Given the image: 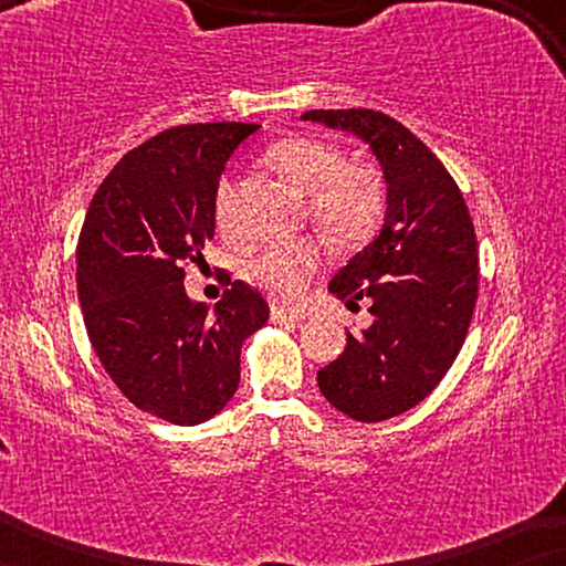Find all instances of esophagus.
Instances as JSON below:
<instances>
[{"label": "esophagus", "mask_w": 566, "mask_h": 566, "mask_svg": "<svg viewBox=\"0 0 566 566\" xmlns=\"http://www.w3.org/2000/svg\"><path fill=\"white\" fill-rule=\"evenodd\" d=\"M270 319L275 324H296L304 319V314L301 312H289V308H281V306H273V312H270Z\"/></svg>", "instance_id": "1"}]
</instances>
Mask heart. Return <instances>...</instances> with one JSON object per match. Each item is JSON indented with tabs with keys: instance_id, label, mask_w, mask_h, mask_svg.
Masks as SVG:
<instances>
[{
	"instance_id": "1",
	"label": "heart",
	"mask_w": 566,
	"mask_h": 566,
	"mask_svg": "<svg viewBox=\"0 0 566 566\" xmlns=\"http://www.w3.org/2000/svg\"><path fill=\"white\" fill-rule=\"evenodd\" d=\"M270 167L293 188L312 198L314 221L329 237L358 242L368 237L384 211V182L374 167L345 161L335 144L314 136H293L268 151ZM237 180L223 177L216 188V223L237 229ZM322 262L314 242L270 244L244 265V277L277 304H296L308 277Z\"/></svg>"
}]
</instances>
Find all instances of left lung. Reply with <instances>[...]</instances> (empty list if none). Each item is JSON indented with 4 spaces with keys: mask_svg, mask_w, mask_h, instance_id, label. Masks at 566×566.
<instances>
[{
    "mask_svg": "<svg viewBox=\"0 0 566 566\" xmlns=\"http://www.w3.org/2000/svg\"><path fill=\"white\" fill-rule=\"evenodd\" d=\"M301 120L350 130L384 172V227L329 281L347 306L368 301L374 319L347 332L345 353L316 374L337 412L381 422L420 405L467 339L479 293L474 223L440 159L389 115L353 107Z\"/></svg>",
    "mask_w": 566,
    "mask_h": 566,
    "instance_id": "1",
    "label": "left lung"
}]
</instances>
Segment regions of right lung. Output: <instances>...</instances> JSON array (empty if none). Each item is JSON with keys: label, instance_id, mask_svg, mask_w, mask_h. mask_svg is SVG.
<instances>
[{"label": "right lung", "instance_id": "obj_1", "mask_svg": "<svg viewBox=\"0 0 566 566\" xmlns=\"http://www.w3.org/2000/svg\"><path fill=\"white\" fill-rule=\"evenodd\" d=\"M254 123H192L128 151L99 185L76 247L90 343L130 405L172 424L219 415L242 343L270 306L242 281L213 308L185 291V262L216 229V188Z\"/></svg>", "mask_w": 566, "mask_h": 566}]
</instances>
